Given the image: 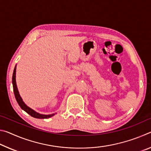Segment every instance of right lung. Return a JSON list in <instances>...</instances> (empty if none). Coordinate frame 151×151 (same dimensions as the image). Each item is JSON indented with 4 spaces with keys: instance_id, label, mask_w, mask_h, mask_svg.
Listing matches in <instances>:
<instances>
[{
    "instance_id": "1",
    "label": "right lung",
    "mask_w": 151,
    "mask_h": 151,
    "mask_svg": "<svg viewBox=\"0 0 151 151\" xmlns=\"http://www.w3.org/2000/svg\"><path fill=\"white\" fill-rule=\"evenodd\" d=\"M16 68H17V66H15L14 69V72H13V75H12V85H13V91H14V94L15 96V99L17 101L18 104H19V106H20L22 110H24L25 112H27L28 114H30V116L34 117V118H37V119H48L50 118V117L54 115V114H48V115H45V114H40L38 112H35V111H33L32 109L29 108V106H27L26 104H24V103L22 101L21 97H20L19 91H18L17 86V83H16Z\"/></svg>"
}]
</instances>
